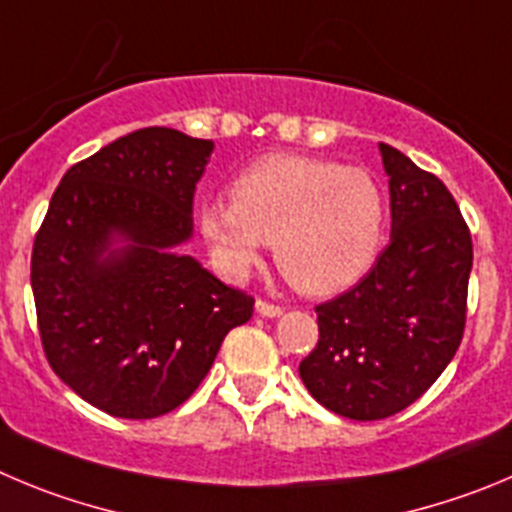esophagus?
I'll return each mask as SVG.
<instances>
[{"label": "esophagus", "instance_id": "obj_1", "mask_svg": "<svg viewBox=\"0 0 512 512\" xmlns=\"http://www.w3.org/2000/svg\"><path fill=\"white\" fill-rule=\"evenodd\" d=\"M255 310L262 315V318H280V315H283V308H280V305L265 303V300H257Z\"/></svg>", "mask_w": 512, "mask_h": 512}]
</instances>
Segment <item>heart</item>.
I'll use <instances>...</instances> for the list:
<instances>
[{"label": "heart", "mask_w": 512, "mask_h": 512, "mask_svg": "<svg viewBox=\"0 0 512 512\" xmlns=\"http://www.w3.org/2000/svg\"><path fill=\"white\" fill-rule=\"evenodd\" d=\"M386 227L389 199L371 171L300 154L262 156L234 176L232 202L199 207L219 270L245 278L272 242L280 270L308 295H336L364 278Z\"/></svg>", "instance_id": "heart-1"}]
</instances>
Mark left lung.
I'll return each mask as SVG.
<instances>
[{
	"mask_svg": "<svg viewBox=\"0 0 512 512\" xmlns=\"http://www.w3.org/2000/svg\"><path fill=\"white\" fill-rule=\"evenodd\" d=\"M389 176L391 240L348 293L318 305V346L300 379L338 417L374 422L419 399L460 348L470 229L447 186L379 143Z\"/></svg>",
	"mask_w": 512,
	"mask_h": 512,
	"instance_id": "8db88e82",
	"label": "left lung"
}]
</instances>
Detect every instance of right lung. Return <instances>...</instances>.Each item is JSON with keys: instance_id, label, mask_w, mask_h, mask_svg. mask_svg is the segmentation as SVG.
Returning a JSON list of instances; mask_svg holds the SVG:
<instances>
[{"instance_id": "1", "label": "right lung", "mask_w": 512, "mask_h": 512, "mask_svg": "<svg viewBox=\"0 0 512 512\" xmlns=\"http://www.w3.org/2000/svg\"><path fill=\"white\" fill-rule=\"evenodd\" d=\"M214 143L174 128L116 138L62 176L32 247V293L52 371L121 419L184 404L255 298L181 247Z\"/></svg>"}]
</instances>
